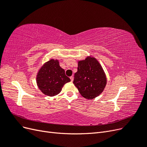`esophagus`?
<instances>
[{"instance_id": "obj_1", "label": "esophagus", "mask_w": 147, "mask_h": 147, "mask_svg": "<svg viewBox=\"0 0 147 147\" xmlns=\"http://www.w3.org/2000/svg\"><path fill=\"white\" fill-rule=\"evenodd\" d=\"M70 78L71 82H73V81H74V77H73V76H71V77H70Z\"/></svg>"}]
</instances>
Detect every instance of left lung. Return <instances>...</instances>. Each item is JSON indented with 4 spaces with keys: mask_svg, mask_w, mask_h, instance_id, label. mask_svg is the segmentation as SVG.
<instances>
[{
    "mask_svg": "<svg viewBox=\"0 0 147 147\" xmlns=\"http://www.w3.org/2000/svg\"><path fill=\"white\" fill-rule=\"evenodd\" d=\"M77 69L73 83L80 94L89 100L99 96L106 86L107 78L99 61L94 57L87 56L78 61Z\"/></svg>",
    "mask_w": 147,
    "mask_h": 147,
    "instance_id": "8db88e82",
    "label": "left lung"
}]
</instances>
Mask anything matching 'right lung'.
I'll use <instances>...</instances> for the list:
<instances>
[{"instance_id":"1","label":"right lung","mask_w":147,"mask_h":147,"mask_svg":"<svg viewBox=\"0 0 147 147\" xmlns=\"http://www.w3.org/2000/svg\"><path fill=\"white\" fill-rule=\"evenodd\" d=\"M70 82L65 74L59 60L51 59L39 69L36 77L37 86L43 94L48 96H55L61 91L64 84Z\"/></svg>"}]
</instances>
